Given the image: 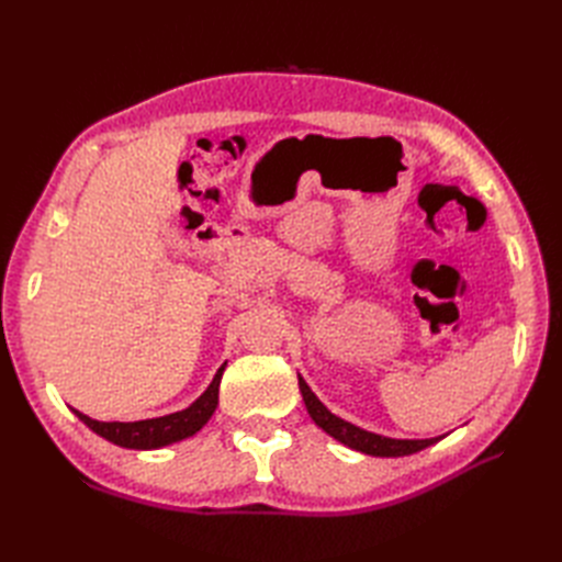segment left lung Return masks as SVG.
I'll return each instance as SVG.
<instances>
[{
	"mask_svg": "<svg viewBox=\"0 0 562 562\" xmlns=\"http://www.w3.org/2000/svg\"><path fill=\"white\" fill-rule=\"evenodd\" d=\"M297 380H300V391H302L304 405H307L310 417L328 436H333L335 440H339V443H345L351 450H359V452H366L372 457H403V454H413V452L429 448L443 438V436H438V438H424V440H407V438H386L380 434L366 431L361 427H356V424L333 415L328 407L316 398V394L307 386V382H304L302 378H297Z\"/></svg>",
	"mask_w": 562,
	"mask_h": 562,
	"instance_id": "8db88e82",
	"label": "left lung"
}]
</instances>
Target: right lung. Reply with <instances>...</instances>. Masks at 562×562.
<instances>
[{
    "instance_id": "right-lung-1",
    "label": "right lung",
    "mask_w": 562,
    "mask_h": 562,
    "mask_svg": "<svg viewBox=\"0 0 562 562\" xmlns=\"http://www.w3.org/2000/svg\"><path fill=\"white\" fill-rule=\"evenodd\" d=\"M225 366L227 363L217 368L209 389L203 391L190 407H184L180 413H171L155 419H140V422H98V419H91L89 415L75 411V407L72 413L87 424L91 431L103 436L114 446L131 448V450H157L164 446H171L182 438L194 436L203 424L211 419V415L217 407V391H220V380H223Z\"/></svg>"
}]
</instances>
